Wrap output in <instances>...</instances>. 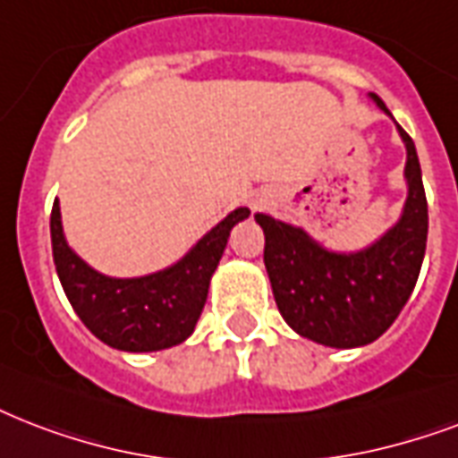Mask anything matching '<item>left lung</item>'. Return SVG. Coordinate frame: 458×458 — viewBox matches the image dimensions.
I'll use <instances>...</instances> for the list:
<instances>
[{
  "instance_id": "obj_1",
  "label": "left lung",
  "mask_w": 458,
  "mask_h": 458,
  "mask_svg": "<svg viewBox=\"0 0 458 458\" xmlns=\"http://www.w3.org/2000/svg\"><path fill=\"white\" fill-rule=\"evenodd\" d=\"M384 113L386 105L372 96ZM406 141L408 199L401 221L369 250L334 254L300 228L257 214L264 230V264L276 305L300 336L331 348L372 344L406 305L428 242V199L413 139Z\"/></svg>"
}]
</instances>
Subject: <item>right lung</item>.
Here are the masks:
<instances>
[{"label":"right lung","instance_id":"add662e5","mask_svg":"<svg viewBox=\"0 0 458 458\" xmlns=\"http://www.w3.org/2000/svg\"><path fill=\"white\" fill-rule=\"evenodd\" d=\"M247 216V208H235L182 261L165 271L144 278H107L69 250L59 201H55L50 214L55 267L66 298L93 336L129 353L163 351L182 344L194 331L230 230Z\"/></svg>","mask_w":458,"mask_h":458}]
</instances>
